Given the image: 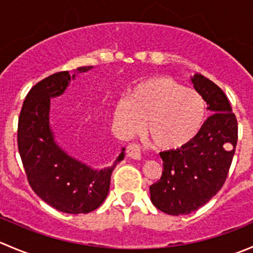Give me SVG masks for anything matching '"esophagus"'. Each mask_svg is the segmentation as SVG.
I'll return each mask as SVG.
<instances>
[{
    "instance_id": "obj_1",
    "label": "esophagus",
    "mask_w": 253,
    "mask_h": 253,
    "mask_svg": "<svg viewBox=\"0 0 253 253\" xmlns=\"http://www.w3.org/2000/svg\"><path fill=\"white\" fill-rule=\"evenodd\" d=\"M127 155L132 159H141V148L136 143H129L126 148Z\"/></svg>"
}]
</instances>
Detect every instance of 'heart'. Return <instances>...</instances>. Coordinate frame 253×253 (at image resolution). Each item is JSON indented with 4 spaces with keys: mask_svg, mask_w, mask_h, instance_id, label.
Returning <instances> with one entry per match:
<instances>
[{
    "mask_svg": "<svg viewBox=\"0 0 253 253\" xmlns=\"http://www.w3.org/2000/svg\"><path fill=\"white\" fill-rule=\"evenodd\" d=\"M205 117L202 95L168 76L141 81L115 108V119L125 133L139 132L147 120L145 129L150 142L164 150L180 149L192 142Z\"/></svg>",
    "mask_w": 253,
    "mask_h": 253,
    "instance_id": "b5f03b06",
    "label": "heart"
}]
</instances>
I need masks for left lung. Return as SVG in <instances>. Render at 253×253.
Segmentation results:
<instances>
[{
  "label": "left lung",
  "mask_w": 253,
  "mask_h": 253,
  "mask_svg": "<svg viewBox=\"0 0 253 253\" xmlns=\"http://www.w3.org/2000/svg\"><path fill=\"white\" fill-rule=\"evenodd\" d=\"M192 82L211 115L192 142L160 153L162 177L149 187L153 205L170 215L192 213L220 191L237 143V120L225 93L202 75Z\"/></svg>",
  "instance_id": "obj_1"
}]
</instances>
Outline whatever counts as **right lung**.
<instances>
[{"instance_id":"1","label":"right lung","mask_w":253,"mask_h":253,"mask_svg":"<svg viewBox=\"0 0 253 253\" xmlns=\"http://www.w3.org/2000/svg\"><path fill=\"white\" fill-rule=\"evenodd\" d=\"M90 68L85 66L77 71L85 72ZM70 81V72L62 71L33 85L18 119V150L30 187L44 202L63 213L85 214L103 205L112 170L125 154L119 155L114 167L96 171L56 144L48 124L50 99L61 95Z\"/></svg>"}]
</instances>
